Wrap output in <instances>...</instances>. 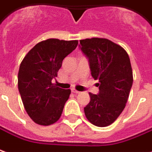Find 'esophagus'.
Wrapping results in <instances>:
<instances>
[{
  "label": "esophagus",
  "mask_w": 152,
  "mask_h": 152,
  "mask_svg": "<svg viewBox=\"0 0 152 152\" xmlns=\"http://www.w3.org/2000/svg\"><path fill=\"white\" fill-rule=\"evenodd\" d=\"M72 92L74 93V94H80V91H76V90H75V89H72Z\"/></svg>",
  "instance_id": "1"
}]
</instances>
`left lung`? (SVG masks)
I'll return each instance as SVG.
<instances>
[{
    "label": "left lung",
    "mask_w": 152,
    "mask_h": 152,
    "mask_svg": "<svg viewBox=\"0 0 152 152\" xmlns=\"http://www.w3.org/2000/svg\"><path fill=\"white\" fill-rule=\"evenodd\" d=\"M80 43L89 58L91 76L99 82V93H90L85 114L92 124L107 127L118 118L128 101L133 81L130 58L124 48L107 39H86Z\"/></svg>",
    "instance_id": "1"
}]
</instances>
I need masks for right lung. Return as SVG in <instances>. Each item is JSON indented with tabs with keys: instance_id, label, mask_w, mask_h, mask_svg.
<instances>
[{
	"instance_id": "add662e5",
	"label": "right lung",
	"mask_w": 152,
	"mask_h": 152,
	"mask_svg": "<svg viewBox=\"0 0 152 152\" xmlns=\"http://www.w3.org/2000/svg\"><path fill=\"white\" fill-rule=\"evenodd\" d=\"M78 45V40L49 39L39 42L25 55L18 73V88L28 115L43 126L60 118L71 90L52 83L63 59Z\"/></svg>"
}]
</instances>
